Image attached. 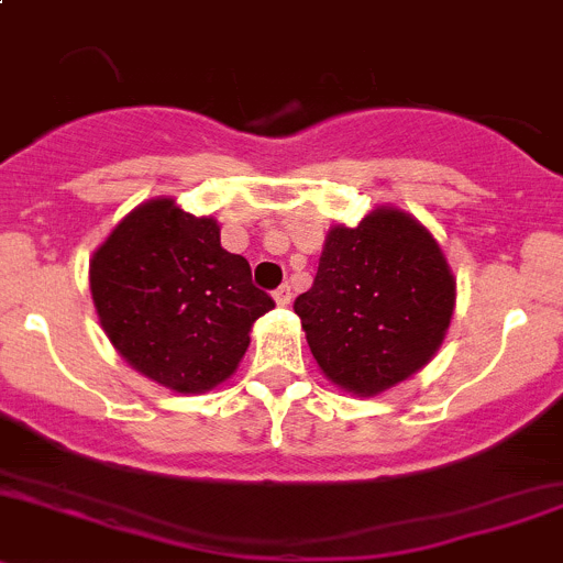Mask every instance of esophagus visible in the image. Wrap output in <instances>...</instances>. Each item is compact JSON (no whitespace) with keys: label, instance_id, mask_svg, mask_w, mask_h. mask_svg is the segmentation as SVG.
<instances>
[{"label":"esophagus","instance_id":"obj_1","mask_svg":"<svg viewBox=\"0 0 563 563\" xmlns=\"http://www.w3.org/2000/svg\"><path fill=\"white\" fill-rule=\"evenodd\" d=\"M275 302L283 305V308L291 305V286H288V283H283L280 288H275Z\"/></svg>","mask_w":563,"mask_h":563}]
</instances>
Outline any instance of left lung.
<instances>
[{
    "instance_id": "obj_1",
    "label": "left lung",
    "mask_w": 563,
    "mask_h": 563,
    "mask_svg": "<svg viewBox=\"0 0 563 563\" xmlns=\"http://www.w3.org/2000/svg\"><path fill=\"white\" fill-rule=\"evenodd\" d=\"M454 291L432 233L404 211L376 209L357 228H332L294 313L319 368L335 385L374 396L434 357Z\"/></svg>"
}]
</instances>
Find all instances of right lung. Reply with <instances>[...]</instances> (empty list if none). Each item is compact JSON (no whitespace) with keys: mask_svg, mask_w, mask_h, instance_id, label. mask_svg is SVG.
Masks as SVG:
<instances>
[{"mask_svg":"<svg viewBox=\"0 0 563 563\" xmlns=\"http://www.w3.org/2000/svg\"><path fill=\"white\" fill-rule=\"evenodd\" d=\"M90 291L112 346L140 374L200 393L236 371L250 327L275 308L220 225L170 198L131 211L90 261Z\"/></svg>","mask_w":563,"mask_h":563,"instance_id":"1","label":"right lung"}]
</instances>
